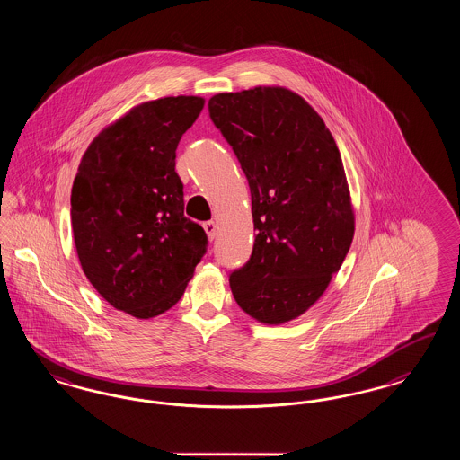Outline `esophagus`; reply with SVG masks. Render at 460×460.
Instances as JSON below:
<instances>
[{
	"label": "esophagus",
	"mask_w": 460,
	"mask_h": 460,
	"mask_svg": "<svg viewBox=\"0 0 460 460\" xmlns=\"http://www.w3.org/2000/svg\"><path fill=\"white\" fill-rule=\"evenodd\" d=\"M203 229H205V233H207V236H208L210 241L217 236V224H216V222H203Z\"/></svg>",
	"instance_id": "esophagus-1"
}]
</instances>
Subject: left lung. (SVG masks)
I'll return each instance as SVG.
<instances>
[{
  "instance_id": "obj_1",
  "label": "left lung",
  "mask_w": 460,
  "mask_h": 460,
  "mask_svg": "<svg viewBox=\"0 0 460 460\" xmlns=\"http://www.w3.org/2000/svg\"><path fill=\"white\" fill-rule=\"evenodd\" d=\"M214 125L252 191V257L229 276L239 308L267 325L312 308L341 269L354 210L341 152L318 112L284 87L216 93Z\"/></svg>"
}]
</instances>
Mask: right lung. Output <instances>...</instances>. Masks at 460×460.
Returning a JSON list of instances; mask_svg holds the SVG:
<instances>
[{
    "label": "right lung",
    "instance_id": "add662e5",
    "mask_svg": "<svg viewBox=\"0 0 460 460\" xmlns=\"http://www.w3.org/2000/svg\"><path fill=\"white\" fill-rule=\"evenodd\" d=\"M205 99L142 102L85 150L72 188V227L82 270L111 306L152 318L183 296L207 252L202 226L184 217L176 148Z\"/></svg>",
    "mask_w": 460,
    "mask_h": 460
}]
</instances>
